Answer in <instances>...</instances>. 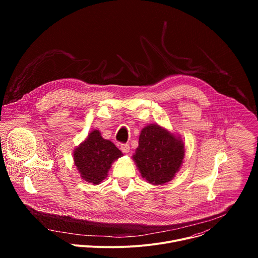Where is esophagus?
<instances>
[{"label":"esophagus","instance_id":"1","mask_svg":"<svg viewBox=\"0 0 258 258\" xmlns=\"http://www.w3.org/2000/svg\"><path fill=\"white\" fill-rule=\"evenodd\" d=\"M120 149H121V151H122L123 153H128V152H130V149H131L130 144H128V143L121 144V145H120Z\"/></svg>","mask_w":258,"mask_h":258}]
</instances>
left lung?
<instances>
[{
  "label": "left lung",
  "mask_w": 258,
  "mask_h": 258,
  "mask_svg": "<svg viewBox=\"0 0 258 258\" xmlns=\"http://www.w3.org/2000/svg\"><path fill=\"white\" fill-rule=\"evenodd\" d=\"M183 156L185 147L178 137L157 124H151L142 130L133 158L142 176L157 186L173 178Z\"/></svg>",
  "instance_id": "obj_1"
}]
</instances>
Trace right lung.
I'll list each match as a JSON object with an SVG mask.
<instances>
[{
    "label": "right lung",
    "mask_w": 258,
    "mask_h": 258,
    "mask_svg": "<svg viewBox=\"0 0 258 258\" xmlns=\"http://www.w3.org/2000/svg\"><path fill=\"white\" fill-rule=\"evenodd\" d=\"M121 155L111 141L103 139L100 132L94 130L75 150L73 159L81 176L88 182L99 185L107 176L113 161Z\"/></svg>",
    "instance_id": "obj_1"
}]
</instances>
